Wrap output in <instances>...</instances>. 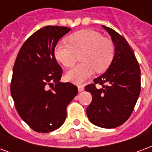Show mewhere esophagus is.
I'll use <instances>...</instances> for the list:
<instances>
[{
    "mask_svg": "<svg viewBox=\"0 0 152 152\" xmlns=\"http://www.w3.org/2000/svg\"><path fill=\"white\" fill-rule=\"evenodd\" d=\"M84 89H85V87H84V86H78V91H79V92H82V91H84Z\"/></svg>",
    "mask_w": 152,
    "mask_h": 152,
    "instance_id": "34e87169",
    "label": "esophagus"
}]
</instances>
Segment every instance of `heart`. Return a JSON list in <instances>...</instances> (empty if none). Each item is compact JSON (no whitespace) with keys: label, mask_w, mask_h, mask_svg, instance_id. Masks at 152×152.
<instances>
[{"label":"heart","mask_w":152,"mask_h":152,"mask_svg":"<svg viewBox=\"0 0 152 152\" xmlns=\"http://www.w3.org/2000/svg\"><path fill=\"white\" fill-rule=\"evenodd\" d=\"M115 47L112 40L104 38L98 31L84 29L74 32L68 37V44L58 42L54 47V57L66 67L76 63L78 55L81 63L70 69L66 78L80 84L97 72H105L112 63Z\"/></svg>","instance_id":"heart-1"}]
</instances>
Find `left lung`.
<instances>
[{
    "label": "left lung",
    "mask_w": 152,
    "mask_h": 152,
    "mask_svg": "<svg viewBox=\"0 0 152 152\" xmlns=\"http://www.w3.org/2000/svg\"><path fill=\"white\" fill-rule=\"evenodd\" d=\"M102 27L112 38L114 57L105 72L94 80V84L86 86V91L92 94L86 113L92 124L113 129L124 124L133 112L141 91V72L125 39L112 28ZM95 83L103 87L97 89Z\"/></svg>",
    "instance_id": "8db88e82"
}]
</instances>
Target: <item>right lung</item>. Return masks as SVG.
<instances>
[{"label":"right lung","mask_w":152,"mask_h":152,"mask_svg":"<svg viewBox=\"0 0 152 152\" xmlns=\"http://www.w3.org/2000/svg\"><path fill=\"white\" fill-rule=\"evenodd\" d=\"M70 31L58 26L40 28L25 41L15 60L11 96L20 117L38 133L61 127L66 107L78 93L73 84L60 82L63 70L54 57V47Z\"/></svg>","instance_id":"obj_1"}]
</instances>
